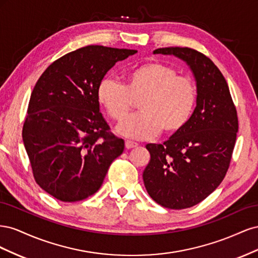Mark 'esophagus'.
Wrapping results in <instances>:
<instances>
[{"label":"esophagus","mask_w":258,"mask_h":258,"mask_svg":"<svg viewBox=\"0 0 258 258\" xmlns=\"http://www.w3.org/2000/svg\"><path fill=\"white\" fill-rule=\"evenodd\" d=\"M124 145H126V148H128V150H130V148L137 147V146H138V143L135 142V141H130V140H127V141L124 142Z\"/></svg>","instance_id":"1"}]
</instances>
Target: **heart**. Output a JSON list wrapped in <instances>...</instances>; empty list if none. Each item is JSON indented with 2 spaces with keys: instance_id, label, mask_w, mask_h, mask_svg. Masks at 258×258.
Here are the masks:
<instances>
[{
  "instance_id": "b5f03b06",
  "label": "heart",
  "mask_w": 258,
  "mask_h": 258,
  "mask_svg": "<svg viewBox=\"0 0 258 258\" xmlns=\"http://www.w3.org/2000/svg\"><path fill=\"white\" fill-rule=\"evenodd\" d=\"M99 104L115 121H122L139 101L136 114L117 128L119 135L148 139L160 131L166 136L181 132L189 122L197 102L196 85L189 77L177 75L172 67L161 62H146L132 68L124 85L110 76L97 88Z\"/></svg>"
}]
</instances>
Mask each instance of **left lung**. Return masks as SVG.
Returning a JSON list of instances; mask_svg holds the SVG:
<instances>
[{"label":"left lung","instance_id":"8db88e82","mask_svg":"<svg viewBox=\"0 0 258 258\" xmlns=\"http://www.w3.org/2000/svg\"><path fill=\"white\" fill-rule=\"evenodd\" d=\"M183 60L197 88V102L187 126L163 144L146 145L151 160L143 171L148 195L174 210L205 200L227 172L238 132V116L226 80L212 60L195 49L166 47L153 51Z\"/></svg>","mask_w":258,"mask_h":258}]
</instances>
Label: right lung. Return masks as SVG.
I'll use <instances>...</instances> for the list:
<instances>
[{
  "instance_id": "obj_1",
  "label": "right lung",
  "mask_w": 258,
  "mask_h": 258,
  "mask_svg": "<svg viewBox=\"0 0 258 258\" xmlns=\"http://www.w3.org/2000/svg\"><path fill=\"white\" fill-rule=\"evenodd\" d=\"M90 45L45 70L31 93L22 140L36 183L58 200L95 194L124 148L100 112L97 88L116 62L137 53Z\"/></svg>"
}]
</instances>
